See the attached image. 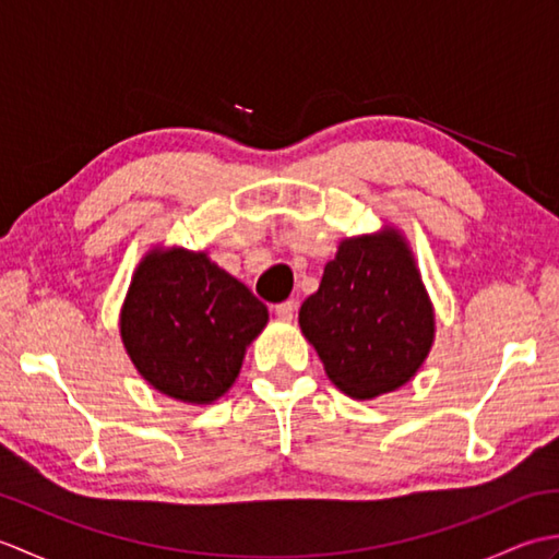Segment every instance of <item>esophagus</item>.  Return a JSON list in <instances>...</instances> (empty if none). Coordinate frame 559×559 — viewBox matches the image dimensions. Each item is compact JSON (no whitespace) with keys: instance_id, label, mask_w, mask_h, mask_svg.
Wrapping results in <instances>:
<instances>
[{"instance_id":"obj_1","label":"esophagus","mask_w":559,"mask_h":559,"mask_svg":"<svg viewBox=\"0 0 559 559\" xmlns=\"http://www.w3.org/2000/svg\"><path fill=\"white\" fill-rule=\"evenodd\" d=\"M295 312H298V302H295V300H286V302L276 305V317L283 319V322H290Z\"/></svg>"}]
</instances>
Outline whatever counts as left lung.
Masks as SVG:
<instances>
[{
  "mask_svg": "<svg viewBox=\"0 0 559 559\" xmlns=\"http://www.w3.org/2000/svg\"><path fill=\"white\" fill-rule=\"evenodd\" d=\"M300 329L343 394L374 399L415 377L435 341V310L396 228L346 237L300 307Z\"/></svg>",
  "mask_w": 559,
  "mask_h": 559,
  "instance_id": "left-lung-1",
  "label": "left lung"
}]
</instances>
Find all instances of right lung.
<instances>
[{
  "label": "right lung",
  "instance_id": "add662e5",
  "mask_svg": "<svg viewBox=\"0 0 559 559\" xmlns=\"http://www.w3.org/2000/svg\"><path fill=\"white\" fill-rule=\"evenodd\" d=\"M269 310L206 252L151 249L120 312V334L139 374L160 394L213 403L228 391Z\"/></svg>",
  "mask_w": 559,
  "mask_h": 559
}]
</instances>
